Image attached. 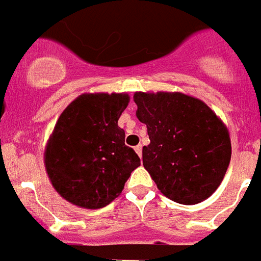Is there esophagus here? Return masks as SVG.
Wrapping results in <instances>:
<instances>
[{
	"instance_id": "34e87169",
	"label": "esophagus",
	"mask_w": 261,
	"mask_h": 261,
	"mask_svg": "<svg viewBox=\"0 0 261 261\" xmlns=\"http://www.w3.org/2000/svg\"><path fill=\"white\" fill-rule=\"evenodd\" d=\"M135 151H136L137 155L141 158V155H143V147H141V145H136V147H135Z\"/></svg>"
}]
</instances>
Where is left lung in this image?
Here are the masks:
<instances>
[{"mask_svg": "<svg viewBox=\"0 0 261 261\" xmlns=\"http://www.w3.org/2000/svg\"><path fill=\"white\" fill-rule=\"evenodd\" d=\"M137 118L147 125L144 168L160 193L182 205L199 203L220 186L232 145L209 106L182 93H136Z\"/></svg>", "mask_w": 261, "mask_h": 261, "instance_id": "left-lung-1", "label": "left lung"}]
</instances>
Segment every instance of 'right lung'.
I'll return each mask as SVG.
<instances>
[{
	"mask_svg": "<svg viewBox=\"0 0 261 261\" xmlns=\"http://www.w3.org/2000/svg\"><path fill=\"white\" fill-rule=\"evenodd\" d=\"M128 102L126 94H83L60 114L44 159L52 186L68 202L86 209L109 205L140 166L117 124Z\"/></svg>",
	"mask_w": 261,
	"mask_h": 261,
	"instance_id": "right-lung-1",
	"label": "right lung"
}]
</instances>
